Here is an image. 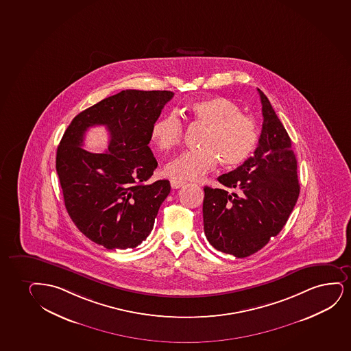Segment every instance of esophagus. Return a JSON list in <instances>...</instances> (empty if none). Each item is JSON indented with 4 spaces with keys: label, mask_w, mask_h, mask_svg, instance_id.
Returning <instances> with one entry per match:
<instances>
[{
    "label": "esophagus",
    "mask_w": 351,
    "mask_h": 351,
    "mask_svg": "<svg viewBox=\"0 0 351 351\" xmlns=\"http://www.w3.org/2000/svg\"><path fill=\"white\" fill-rule=\"evenodd\" d=\"M186 183L182 181H176V180H173V181L170 182V186L173 189H178V188H181V186H184Z\"/></svg>",
    "instance_id": "esophagus-1"
}]
</instances>
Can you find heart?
<instances>
[{"mask_svg": "<svg viewBox=\"0 0 351 351\" xmlns=\"http://www.w3.org/2000/svg\"><path fill=\"white\" fill-rule=\"evenodd\" d=\"M191 121L207 126L199 150L181 152L165 165V173L175 180H201L220 160L226 168L243 165L254 152L259 130L254 119L225 97L195 100L188 105ZM183 123L178 113H167L152 128V138L162 152L178 147L183 137Z\"/></svg>", "mask_w": 351, "mask_h": 351, "instance_id": "obj_1", "label": "heart"}]
</instances>
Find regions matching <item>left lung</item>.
Listing matches in <instances>:
<instances>
[{
    "mask_svg": "<svg viewBox=\"0 0 351 351\" xmlns=\"http://www.w3.org/2000/svg\"><path fill=\"white\" fill-rule=\"evenodd\" d=\"M258 92L264 121L256 152L217 178L223 189L204 188L206 238L215 250L235 258L254 254L279 234L300 191L289 134L264 92Z\"/></svg>",
    "mask_w": 351,
    "mask_h": 351,
    "instance_id": "8db88e82",
    "label": "left lung"
}]
</instances>
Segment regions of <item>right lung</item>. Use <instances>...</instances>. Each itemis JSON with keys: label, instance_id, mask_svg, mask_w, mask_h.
Returning a JSON list of instances; mask_svg holds the SVG:
<instances>
[{"label": "right lung", "instance_id": "obj_1", "mask_svg": "<svg viewBox=\"0 0 351 351\" xmlns=\"http://www.w3.org/2000/svg\"><path fill=\"white\" fill-rule=\"evenodd\" d=\"M171 91L126 90L84 110L71 121L57 150V173L69 217L85 237L108 250L134 248L150 234L168 180L147 183L157 160L152 128ZM104 125L110 134L103 154L85 151L86 129Z\"/></svg>", "mask_w": 351, "mask_h": 351}]
</instances>
